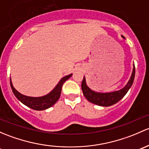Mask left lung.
Masks as SVG:
<instances>
[{
	"mask_svg": "<svg viewBox=\"0 0 149 149\" xmlns=\"http://www.w3.org/2000/svg\"><path fill=\"white\" fill-rule=\"evenodd\" d=\"M135 73H136V71H135V65L133 64V72H132L131 78H130L129 81L127 83V85L120 90L108 93H96V92H94L92 90H90L87 87V85H86L85 77H84L82 82V85H81L82 93H83V95H85L86 99L88 101H90V102H92V103L100 105V106H110V105H113L114 104L117 103L128 93V90L131 88L132 85H133V82L135 77Z\"/></svg>",
	"mask_w": 149,
	"mask_h": 149,
	"instance_id": "left-lung-1",
	"label": "left lung"
}]
</instances>
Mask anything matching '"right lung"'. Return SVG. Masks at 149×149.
<instances>
[{
	"mask_svg": "<svg viewBox=\"0 0 149 149\" xmlns=\"http://www.w3.org/2000/svg\"><path fill=\"white\" fill-rule=\"evenodd\" d=\"M72 75V74H69L62 78L61 80L59 82V83L54 88V90L52 92H50L48 95L43 96V97H29V96H25L24 95L21 94L13 87L11 82V79L10 78V87H11L12 91H13L14 95L23 104L26 105L29 108L33 109V110H43L50 108V107H52V105L56 103V101L59 100V97H60L62 85H63L66 80H67L69 78L71 77Z\"/></svg>",
	"mask_w": 149,
	"mask_h": 149,
	"instance_id": "add662e5",
	"label": "right lung"
}]
</instances>
